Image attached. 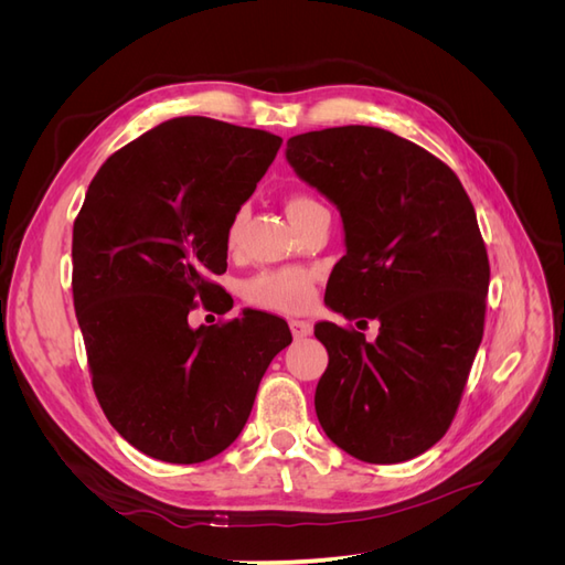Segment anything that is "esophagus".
<instances>
[{"mask_svg":"<svg viewBox=\"0 0 565 565\" xmlns=\"http://www.w3.org/2000/svg\"><path fill=\"white\" fill-rule=\"evenodd\" d=\"M289 330H292L295 339H303V337L311 334L313 328H311L309 320H297V318H292V320H289Z\"/></svg>","mask_w":565,"mask_h":565,"instance_id":"34e87169","label":"esophagus"}]
</instances>
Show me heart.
Listing matches in <instances>:
<instances>
[{
    "instance_id": "1",
    "label": "heart",
    "mask_w": 565,
    "mask_h": 565,
    "mask_svg": "<svg viewBox=\"0 0 565 565\" xmlns=\"http://www.w3.org/2000/svg\"><path fill=\"white\" fill-rule=\"evenodd\" d=\"M316 200L309 195H292L287 200V214L289 218H299L303 212L316 207ZM243 226V214H237L228 226V245H235L237 233ZM316 295V278L309 268H276L264 270L245 282L243 297L252 306L282 313H297L303 311L306 306L313 301Z\"/></svg>"
}]
</instances>
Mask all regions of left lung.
<instances>
[{"label": "left lung", "mask_w": 565, "mask_h": 565, "mask_svg": "<svg viewBox=\"0 0 565 565\" xmlns=\"http://www.w3.org/2000/svg\"><path fill=\"white\" fill-rule=\"evenodd\" d=\"M285 158L344 224L324 303L380 322L374 341L316 324L330 355L318 422L355 459H413L450 429L483 339L490 264L473 204L446 162L377 127L299 134Z\"/></svg>", "instance_id": "1"}]
</instances>
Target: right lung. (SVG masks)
Wrapping results in <instances>:
<instances>
[{
	"label": "right lung",
	"mask_w": 565,
	"mask_h": 565,
	"mask_svg": "<svg viewBox=\"0 0 565 565\" xmlns=\"http://www.w3.org/2000/svg\"><path fill=\"white\" fill-rule=\"evenodd\" d=\"M282 139L212 117H174L110 156L73 228V299L92 384L136 450L198 465L241 436L287 322L243 311L188 324L198 301L226 313L228 226Z\"/></svg>",
	"instance_id": "add662e5"
}]
</instances>
